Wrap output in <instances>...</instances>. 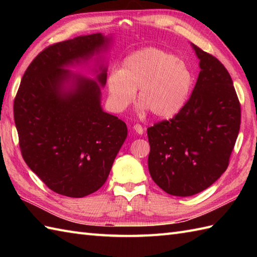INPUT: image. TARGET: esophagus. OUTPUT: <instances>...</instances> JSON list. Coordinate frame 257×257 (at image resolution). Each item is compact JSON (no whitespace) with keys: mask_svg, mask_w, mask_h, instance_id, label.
Listing matches in <instances>:
<instances>
[{"mask_svg":"<svg viewBox=\"0 0 257 257\" xmlns=\"http://www.w3.org/2000/svg\"><path fill=\"white\" fill-rule=\"evenodd\" d=\"M133 129L135 130L136 133L139 134V135H143V134H144V127H143V125H141V124H139V123H136V124H134Z\"/></svg>","mask_w":257,"mask_h":257,"instance_id":"obj_1","label":"esophagus"}]
</instances>
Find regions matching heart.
<instances>
[{
    "instance_id": "obj_1",
    "label": "heart",
    "mask_w": 257,
    "mask_h": 257,
    "mask_svg": "<svg viewBox=\"0 0 257 257\" xmlns=\"http://www.w3.org/2000/svg\"><path fill=\"white\" fill-rule=\"evenodd\" d=\"M193 83L192 70L176 55L159 48H145L125 58L121 70L109 73V102L114 111H121L138 89L141 110H150L157 118H171L188 102Z\"/></svg>"
}]
</instances>
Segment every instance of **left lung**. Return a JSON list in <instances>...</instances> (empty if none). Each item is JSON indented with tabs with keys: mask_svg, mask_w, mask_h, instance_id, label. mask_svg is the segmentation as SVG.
<instances>
[{
	"mask_svg": "<svg viewBox=\"0 0 257 257\" xmlns=\"http://www.w3.org/2000/svg\"><path fill=\"white\" fill-rule=\"evenodd\" d=\"M200 74L188 102L170 120L147 129L152 180L177 196L210 187L226 170L241 124V103L227 69L192 45Z\"/></svg>",
	"mask_w": 257,
	"mask_h": 257,
	"instance_id": "1",
	"label": "left lung"
}]
</instances>
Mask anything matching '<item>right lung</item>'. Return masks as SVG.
I'll list each match as a JSON object with an SVG mask.
<instances>
[{"mask_svg": "<svg viewBox=\"0 0 257 257\" xmlns=\"http://www.w3.org/2000/svg\"><path fill=\"white\" fill-rule=\"evenodd\" d=\"M100 33L46 47L33 59L14 99L20 149L31 170L54 192L83 198L100 189L127 138V125L100 106L96 81L75 76L67 65L107 46ZM97 80L103 86L106 68Z\"/></svg>", "mask_w": 257, "mask_h": 257, "instance_id": "right-lung-1", "label": "right lung"}]
</instances>
